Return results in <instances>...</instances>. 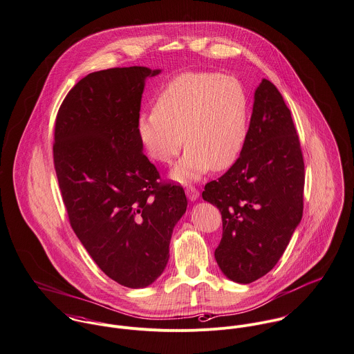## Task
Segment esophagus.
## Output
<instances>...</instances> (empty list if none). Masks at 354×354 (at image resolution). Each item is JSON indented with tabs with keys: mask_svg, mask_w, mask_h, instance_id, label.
<instances>
[{
	"mask_svg": "<svg viewBox=\"0 0 354 354\" xmlns=\"http://www.w3.org/2000/svg\"><path fill=\"white\" fill-rule=\"evenodd\" d=\"M186 196L189 197V200L196 201V200L198 198V196H200V192H198V189H196L194 186H189V187L186 189Z\"/></svg>",
	"mask_w": 354,
	"mask_h": 354,
	"instance_id": "1",
	"label": "esophagus"
}]
</instances>
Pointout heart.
Segmentation results:
<instances>
[{"instance_id":"b5f03b06","label":"heart","mask_w":354,"mask_h":354,"mask_svg":"<svg viewBox=\"0 0 354 354\" xmlns=\"http://www.w3.org/2000/svg\"><path fill=\"white\" fill-rule=\"evenodd\" d=\"M250 128V100L233 75L186 71L174 77L150 110L139 113L136 131L147 154L171 164L183 146L174 171L178 180L200 178L209 168L223 171L240 157Z\"/></svg>"}]
</instances>
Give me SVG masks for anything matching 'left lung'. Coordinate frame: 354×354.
I'll use <instances>...</instances> for the list:
<instances>
[{
  "instance_id": "8db88e82",
  "label": "left lung",
  "mask_w": 354,
  "mask_h": 354,
  "mask_svg": "<svg viewBox=\"0 0 354 354\" xmlns=\"http://www.w3.org/2000/svg\"><path fill=\"white\" fill-rule=\"evenodd\" d=\"M304 187L305 162L291 111L279 89L262 80L240 157L203 192L222 215L215 259L225 276L250 284L277 265L302 219Z\"/></svg>"
}]
</instances>
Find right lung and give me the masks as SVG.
<instances>
[{"label":"right lung","mask_w":354,"mask_h":354,"mask_svg":"<svg viewBox=\"0 0 354 354\" xmlns=\"http://www.w3.org/2000/svg\"><path fill=\"white\" fill-rule=\"evenodd\" d=\"M160 70L114 67L88 74L62 102L53 164L78 240L99 269L128 288L156 281L187 200L162 182L136 131L147 77Z\"/></svg>","instance_id":"right-lung-1"}]
</instances>
